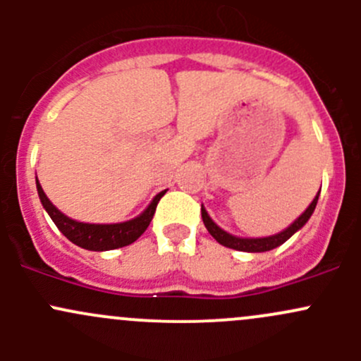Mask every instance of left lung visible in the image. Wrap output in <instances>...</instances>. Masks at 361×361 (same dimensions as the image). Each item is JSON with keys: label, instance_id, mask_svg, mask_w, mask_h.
Masks as SVG:
<instances>
[{"label": "left lung", "instance_id": "8db88e82", "mask_svg": "<svg viewBox=\"0 0 361 361\" xmlns=\"http://www.w3.org/2000/svg\"><path fill=\"white\" fill-rule=\"evenodd\" d=\"M319 190H322V188H319ZM318 197H319V192L316 194V197L312 199V202L309 204L307 209H305L304 213H302L300 216H298L292 225H288L285 231L278 232V234L267 235V238H238V235L228 234V232H225L224 228L218 227V225L214 224L213 220H211V216L207 214L206 207H204V206H201V214H202V221H204V225H206L207 232H209V234L213 235V238L216 239L220 245L227 246V248H232V250H238V251H248V253H262V251H269V250L278 248V246H281L283 243L288 241V239L292 238L295 232L300 231V228L304 227L305 224H307V220L311 218V214L314 213V207H316V204H318Z\"/></svg>", "mask_w": 361, "mask_h": 361}]
</instances>
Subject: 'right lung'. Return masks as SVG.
<instances>
[{
	"label": "right lung",
	"mask_w": 361,
	"mask_h": 361,
	"mask_svg": "<svg viewBox=\"0 0 361 361\" xmlns=\"http://www.w3.org/2000/svg\"><path fill=\"white\" fill-rule=\"evenodd\" d=\"M36 188H38L39 201H42L43 207H45V211L49 213V216L52 218L54 224H56V227L66 235L73 245L90 251H108L123 248V246L136 241V239L148 228L152 218H154L155 207H157L160 197L166 194V190H164L155 195L154 201L148 204L147 209L129 221H122V224H83V221H76L73 220V218L66 216L64 213H61V211L49 201V197H47L45 192H43L42 185H39L38 178H36Z\"/></svg>",
	"instance_id": "add662e5"
}]
</instances>
